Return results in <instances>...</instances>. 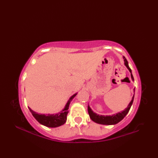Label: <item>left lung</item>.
<instances>
[{"label": "left lung", "instance_id": "8db88e82", "mask_svg": "<svg viewBox=\"0 0 158 158\" xmlns=\"http://www.w3.org/2000/svg\"><path fill=\"white\" fill-rule=\"evenodd\" d=\"M124 59V64L127 67V69L129 70V71L131 73V78H132V81H134V77L132 74V70H131L130 68L128 66V62H127V60L126 59L125 57H123ZM135 89H134V92H135ZM134 97H135V94H134L132 100L131 102L129 103L128 106H127V108L123 110L122 112H119L116 114H114L113 115H98V114H96L95 113H94L92 109H90L89 106L88 105V113L90 117V118L94 122L97 123H100V124H102V125H115V124L119 123L120 121H122L125 116L127 115V113L129 112V110L130 109V107L132 106V103H133V100H134Z\"/></svg>", "mask_w": 158, "mask_h": 158}]
</instances>
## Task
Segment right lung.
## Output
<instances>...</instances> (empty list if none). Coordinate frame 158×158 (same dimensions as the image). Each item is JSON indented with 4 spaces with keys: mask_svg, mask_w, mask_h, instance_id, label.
Returning a JSON list of instances; mask_svg holds the SVG:
<instances>
[{
    "mask_svg": "<svg viewBox=\"0 0 158 158\" xmlns=\"http://www.w3.org/2000/svg\"><path fill=\"white\" fill-rule=\"evenodd\" d=\"M77 94H75L70 97L68 102L66 104L65 107L64 109L56 114H39L32 110L30 107L28 109L31 112L33 117L38 121V122L42 124V125L49 127H56L63 125L66 122L67 114L69 113V107L71 100L74 98Z\"/></svg>",
    "mask_w": 158,
    "mask_h": 158,
    "instance_id": "right-lung-1",
    "label": "right lung"
}]
</instances>
